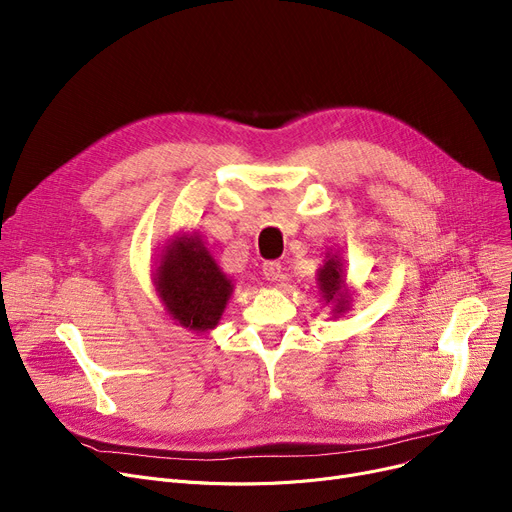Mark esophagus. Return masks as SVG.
Returning <instances> with one entry per match:
<instances>
[{"label":"esophagus","mask_w":512,"mask_h":512,"mask_svg":"<svg viewBox=\"0 0 512 512\" xmlns=\"http://www.w3.org/2000/svg\"><path fill=\"white\" fill-rule=\"evenodd\" d=\"M263 276L267 282H278L282 278V263L280 261L263 263Z\"/></svg>","instance_id":"esophagus-1"}]
</instances>
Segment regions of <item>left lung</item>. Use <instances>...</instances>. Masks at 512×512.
<instances>
[{
	"mask_svg": "<svg viewBox=\"0 0 512 512\" xmlns=\"http://www.w3.org/2000/svg\"><path fill=\"white\" fill-rule=\"evenodd\" d=\"M317 290L324 305H332L334 317L344 315L351 311L353 292L346 284V272H344V259L338 253H326L324 263L317 270Z\"/></svg>",
	"mask_w": 512,
	"mask_h": 512,
	"instance_id": "1",
	"label": "left lung"
}]
</instances>
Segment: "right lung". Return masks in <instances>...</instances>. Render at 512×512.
Wrapping results in <instances>:
<instances>
[{
    "instance_id": "add662e5",
    "label": "right lung",
    "mask_w": 512,
    "mask_h": 512,
    "mask_svg": "<svg viewBox=\"0 0 512 512\" xmlns=\"http://www.w3.org/2000/svg\"><path fill=\"white\" fill-rule=\"evenodd\" d=\"M166 313L195 334L218 328L234 292V282L197 232H182L161 247L153 274Z\"/></svg>"
}]
</instances>
